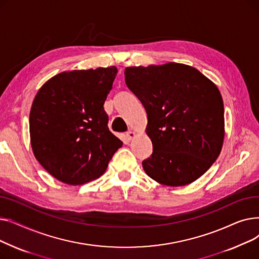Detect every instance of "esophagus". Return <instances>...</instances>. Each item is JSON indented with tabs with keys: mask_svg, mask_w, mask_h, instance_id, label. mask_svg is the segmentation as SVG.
Wrapping results in <instances>:
<instances>
[{
	"mask_svg": "<svg viewBox=\"0 0 259 259\" xmlns=\"http://www.w3.org/2000/svg\"><path fill=\"white\" fill-rule=\"evenodd\" d=\"M135 135H137V133H135L134 131H131V130L126 133V137H127V139H128L129 141H131L133 138H135Z\"/></svg>",
	"mask_w": 259,
	"mask_h": 259,
	"instance_id": "34e87169",
	"label": "esophagus"
}]
</instances>
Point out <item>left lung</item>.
Segmentation results:
<instances>
[{
    "label": "left lung",
    "mask_w": 259,
    "mask_h": 259,
    "mask_svg": "<svg viewBox=\"0 0 259 259\" xmlns=\"http://www.w3.org/2000/svg\"><path fill=\"white\" fill-rule=\"evenodd\" d=\"M128 88L144 105L152 155L146 174L160 185L182 187L205 174L221 154L225 139L222 94L211 79L185 64L132 66Z\"/></svg>",
    "instance_id": "1"
}]
</instances>
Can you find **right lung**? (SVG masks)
<instances>
[{
    "label": "right lung",
    "instance_id": "1",
    "mask_svg": "<svg viewBox=\"0 0 259 259\" xmlns=\"http://www.w3.org/2000/svg\"><path fill=\"white\" fill-rule=\"evenodd\" d=\"M117 68L64 71L40 87L29 115L30 143L43 168L67 185L102 176L122 142L104 110Z\"/></svg>",
    "mask_w": 259,
    "mask_h": 259
}]
</instances>
